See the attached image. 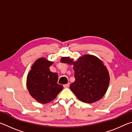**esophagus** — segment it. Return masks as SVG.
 <instances>
[{
  "label": "esophagus",
  "instance_id": "34e87169",
  "mask_svg": "<svg viewBox=\"0 0 132 132\" xmlns=\"http://www.w3.org/2000/svg\"><path fill=\"white\" fill-rule=\"evenodd\" d=\"M69 85H70V84H69V83H68L66 84H64L63 85V87L64 88H68L69 87Z\"/></svg>",
  "mask_w": 132,
  "mask_h": 132
}]
</instances>
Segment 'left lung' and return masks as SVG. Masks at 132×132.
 Returning a JSON list of instances; mask_svg holds the SVG:
<instances>
[{"instance_id":"1","label":"left lung","mask_w":132,"mask_h":132,"mask_svg":"<svg viewBox=\"0 0 132 132\" xmlns=\"http://www.w3.org/2000/svg\"><path fill=\"white\" fill-rule=\"evenodd\" d=\"M61 62L73 65L75 81L70 84V88L80 101L93 103L105 95L110 78L106 68L99 58L85 55L75 62L69 57H62Z\"/></svg>"}]
</instances>
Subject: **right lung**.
Returning <instances> with one entry per match:
<instances>
[{
  "label": "right lung",
  "mask_w": 132,
  "mask_h": 132,
  "mask_svg": "<svg viewBox=\"0 0 132 132\" xmlns=\"http://www.w3.org/2000/svg\"><path fill=\"white\" fill-rule=\"evenodd\" d=\"M53 62L44 57L37 59L31 67L27 78V87L30 94L41 104L52 101L63 87L57 84L58 75L50 71Z\"/></svg>",
  "instance_id": "right-lung-1"
}]
</instances>
